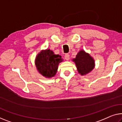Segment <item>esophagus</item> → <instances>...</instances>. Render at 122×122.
Instances as JSON below:
<instances>
[{
	"label": "esophagus",
	"mask_w": 122,
	"mask_h": 122,
	"mask_svg": "<svg viewBox=\"0 0 122 122\" xmlns=\"http://www.w3.org/2000/svg\"><path fill=\"white\" fill-rule=\"evenodd\" d=\"M65 59L66 60H68L69 59H70V55L68 54H65Z\"/></svg>",
	"instance_id": "34e87169"
}]
</instances>
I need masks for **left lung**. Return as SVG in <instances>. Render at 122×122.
<instances>
[{"mask_svg":"<svg viewBox=\"0 0 122 122\" xmlns=\"http://www.w3.org/2000/svg\"><path fill=\"white\" fill-rule=\"evenodd\" d=\"M78 71L81 75H85L92 71L94 68V61L92 58L84 50H81L73 59Z\"/></svg>","mask_w":122,"mask_h":122,"instance_id":"1","label":"left lung"}]
</instances>
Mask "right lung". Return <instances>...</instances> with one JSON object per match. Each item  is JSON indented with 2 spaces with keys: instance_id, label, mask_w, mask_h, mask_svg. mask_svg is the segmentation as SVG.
Listing matches in <instances>:
<instances>
[{
  "instance_id": "1",
  "label": "right lung",
  "mask_w": 122,
  "mask_h": 122,
  "mask_svg": "<svg viewBox=\"0 0 122 122\" xmlns=\"http://www.w3.org/2000/svg\"><path fill=\"white\" fill-rule=\"evenodd\" d=\"M61 56L55 55L50 49L41 51L36 59V65L40 73L45 77L55 75L59 63L62 61Z\"/></svg>"
}]
</instances>
